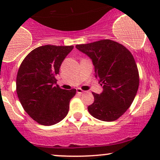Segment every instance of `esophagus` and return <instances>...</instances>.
I'll return each instance as SVG.
<instances>
[{
	"instance_id": "34e87169",
	"label": "esophagus",
	"mask_w": 160,
	"mask_h": 160,
	"mask_svg": "<svg viewBox=\"0 0 160 160\" xmlns=\"http://www.w3.org/2000/svg\"><path fill=\"white\" fill-rule=\"evenodd\" d=\"M77 92L78 93V94H82V93H83V92H85V91H83V90H82L81 89H77Z\"/></svg>"
}]
</instances>
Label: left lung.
Returning a JSON list of instances; mask_svg holds the SVG:
<instances>
[{"label": "left lung", "instance_id": "1", "mask_svg": "<svg viewBox=\"0 0 160 160\" xmlns=\"http://www.w3.org/2000/svg\"><path fill=\"white\" fill-rule=\"evenodd\" d=\"M87 55L95 67V76L103 86L101 94L92 92L94 102L88 107L98 120H117L131 106L139 86L135 58L123 45L109 39L76 45Z\"/></svg>", "mask_w": 160, "mask_h": 160}]
</instances>
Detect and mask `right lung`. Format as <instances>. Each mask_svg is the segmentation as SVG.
Here are the masks:
<instances>
[{
  "label": "right lung",
  "mask_w": 160,
  "mask_h": 160,
  "mask_svg": "<svg viewBox=\"0 0 160 160\" xmlns=\"http://www.w3.org/2000/svg\"><path fill=\"white\" fill-rule=\"evenodd\" d=\"M74 46L45 45L33 49L20 65L16 92L25 112L38 123L52 126L67 116L76 89H61L56 76Z\"/></svg>",
  "instance_id": "1"
}]
</instances>
